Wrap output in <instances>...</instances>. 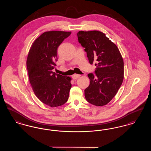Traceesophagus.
Instances as JSON below:
<instances>
[{
  "label": "esophagus",
  "instance_id": "1",
  "mask_svg": "<svg viewBox=\"0 0 151 151\" xmlns=\"http://www.w3.org/2000/svg\"><path fill=\"white\" fill-rule=\"evenodd\" d=\"M80 76V75H79V74H74V75H72V78L73 79H76L79 78Z\"/></svg>",
  "mask_w": 151,
  "mask_h": 151
}]
</instances>
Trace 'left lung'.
I'll return each mask as SVG.
<instances>
[{
  "label": "left lung",
  "mask_w": 151,
  "mask_h": 151,
  "mask_svg": "<svg viewBox=\"0 0 151 151\" xmlns=\"http://www.w3.org/2000/svg\"><path fill=\"white\" fill-rule=\"evenodd\" d=\"M78 41L86 52L91 65L97 66L88 75L90 84L84 91L86 101L95 106L106 105L122 85L124 63L115 43L100 31H79Z\"/></svg>",
  "instance_id": "8db88e82"
}]
</instances>
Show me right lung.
Wrapping results in <instances>:
<instances>
[{"label": "right lung", "mask_w": 151, "mask_h": 151, "mask_svg": "<svg viewBox=\"0 0 151 151\" xmlns=\"http://www.w3.org/2000/svg\"><path fill=\"white\" fill-rule=\"evenodd\" d=\"M71 32L49 31L33 43L27 60L29 81L37 97L50 107L63 105L71 88V78L55 74L52 70L58 60V47Z\"/></svg>", "instance_id": "1"}]
</instances>
